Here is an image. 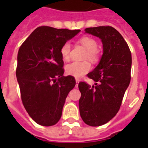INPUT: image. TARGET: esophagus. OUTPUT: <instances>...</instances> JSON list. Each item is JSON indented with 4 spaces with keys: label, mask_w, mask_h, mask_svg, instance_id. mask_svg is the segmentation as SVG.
<instances>
[{
    "label": "esophagus",
    "mask_w": 148,
    "mask_h": 148,
    "mask_svg": "<svg viewBox=\"0 0 148 148\" xmlns=\"http://www.w3.org/2000/svg\"><path fill=\"white\" fill-rule=\"evenodd\" d=\"M79 81H80V80L78 78H76V88H77V86H78Z\"/></svg>",
    "instance_id": "obj_1"
}]
</instances>
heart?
I'll list each match as a JSON object with an SVG mask.
<instances>
[{"label":"heart","instance_id":"b5f03b06","mask_svg":"<svg viewBox=\"0 0 148 148\" xmlns=\"http://www.w3.org/2000/svg\"><path fill=\"white\" fill-rule=\"evenodd\" d=\"M79 43L83 46L86 50L85 58H88L90 61L96 62L99 60L101 51L97 48V43L96 40L90 37H83L79 40ZM60 55L63 59L67 60L70 58L71 52V44L69 42L64 43L60 47ZM90 64L88 61H74L70 63L65 67V71L67 74L74 77H81L85 74H87L90 70Z\"/></svg>","mask_w":148,"mask_h":148}]
</instances>
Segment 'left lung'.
<instances>
[{"mask_svg": "<svg viewBox=\"0 0 148 148\" xmlns=\"http://www.w3.org/2000/svg\"><path fill=\"white\" fill-rule=\"evenodd\" d=\"M84 31L100 38L103 45L98 64L88 74L95 81V85L85 82L78 84L81 118L89 126L97 127L108 123L118 112L131 81L132 59L127 42L112 27H88Z\"/></svg>", "mask_w": 148, "mask_h": 148, "instance_id": "obj_1", "label": "left lung"}]
</instances>
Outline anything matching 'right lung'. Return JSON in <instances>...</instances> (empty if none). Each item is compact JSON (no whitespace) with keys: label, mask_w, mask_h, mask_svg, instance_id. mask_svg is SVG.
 Here are the masks:
<instances>
[{"label":"right lung","mask_w":148,"mask_h":148,"mask_svg":"<svg viewBox=\"0 0 148 148\" xmlns=\"http://www.w3.org/2000/svg\"><path fill=\"white\" fill-rule=\"evenodd\" d=\"M80 31L39 27L19 48L16 76L22 102L30 117L40 125L58 123L66 97L76 84L74 77L63 76L60 51Z\"/></svg>","instance_id":"right-lung-1"}]
</instances>
